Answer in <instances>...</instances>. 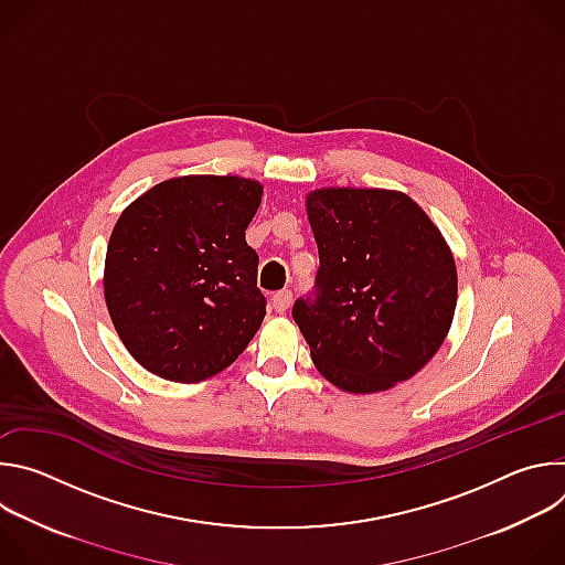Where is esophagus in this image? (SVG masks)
Here are the masks:
<instances>
[{"mask_svg":"<svg viewBox=\"0 0 565 565\" xmlns=\"http://www.w3.org/2000/svg\"><path fill=\"white\" fill-rule=\"evenodd\" d=\"M290 301H292V292L290 290H279L273 295V308L277 312H286L290 308Z\"/></svg>","mask_w":565,"mask_h":565,"instance_id":"1","label":"esophagus"}]
</instances>
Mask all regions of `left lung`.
<instances>
[{
  "mask_svg": "<svg viewBox=\"0 0 565 565\" xmlns=\"http://www.w3.org/2000/svg\"><path fill=\"white\" fill-rule=\"evenodd\" d=\"M306 212L319 268L292 319L315 366L349 393L409 380L443 347L456 310V264L440 230L391 190H315Z\"/></svg>",
  "mask_w": 565,
  "mask_h": 565,
  "instance_id": "8db88e82",
  "label": "left lung"
}]
</instances>
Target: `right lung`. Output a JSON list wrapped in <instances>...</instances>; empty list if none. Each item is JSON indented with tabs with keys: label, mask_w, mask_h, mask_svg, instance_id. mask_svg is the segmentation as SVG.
Listing matches in <instances>:
<instances>
[{
	"label": "right lung",
	"mask_w": 565,
	"mask_h": 565,
	"mask_svg": "<svg viewBox=\"0 0 565 565\" xmlns=\"http://www.w3.org/2000/svg\"><path fill=\"white\" fill-rule=\"evenodd\" d=\"M264 188L238 177H181L138 196L114 225L105 299L147 371L201 382L246 351L266 317L259 255L246 244Z\"/></svg>",
	"instance_id": "add662e5"
}]
</instances>
